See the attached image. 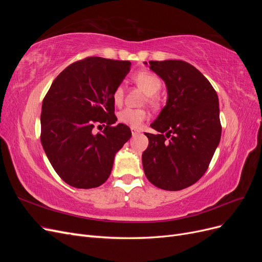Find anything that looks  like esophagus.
Here are the masks:
<instances>
[{
  "label": "esophagus",
  "mask_w": 262,
  "mask_h": 262,
  "mask_svg": "<svg viewBox=\"0 0 262 262\" xmlns=\"http://www.w3.org/2000/svg\"><path fill=\"white\" fill-rule=\"evenodd\" d=\"M131 133H132V137H136L138 136V134L140 133V131L138 129H134V128H131Z\"/></svg>",
  "instance_id": "obj_1"
}]
</instances>
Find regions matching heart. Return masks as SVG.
Listing matches in <instances>:
<instances>
[{"label": "heart", "instance_id": "obj_1", "mask_svg": "<svg viewBox=\"0 0 262 262\" xmlns=\"http://www.w3.org/2000/svg\"><path fill=\"white\" fill-rule=\"evenodd\" d=\"M133 81L138 86H140L143 92L148 96V100L154 102V95L160 92L162 87V81L156 74L148 72V71H140V72L133 75ZM113 98L116 105H120L123 99V87L118 86L113 94ZM119 121L128 124L132 128H139L147 118L146 112L142 109L125 108L119 113Z\"/></svg>", "mask_w": 262, "mask_h": 262}]
</instances>
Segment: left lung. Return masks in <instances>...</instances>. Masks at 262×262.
<instances>
[{"mask_svg": "<svg viewBox=\"0 0 262 262\" xmlns=\"http://www.w3.org/2000/svg\"><path fill=\"white\" fill-rule=\"evenodd\" d=\"M148 64L165 82L167 102L150 123L160 134L145 133L148 146L142 163L154 186L177 191L204 175L220 143L219 97L200 71L185 61H148Z\"/></svg>", "mask_w": 262, "mask_h": 262, "instance_id": "8db88e82", "label": "left lung"}]
</instances>
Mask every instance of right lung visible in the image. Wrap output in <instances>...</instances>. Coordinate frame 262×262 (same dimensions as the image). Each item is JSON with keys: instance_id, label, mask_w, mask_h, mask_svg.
<instances>
[{"instance_id": "obj_1", "label": "right lung", "mask_w": 262, "mask_h": 262, "mask_svg": "<svg viewBox=\"0 0 262 262\" xmlns=\"http://www.w3.org/2000/svg\"><path fill=\"white\" fill-rule=\"evenodd\" d=\"M130 67V61L100 57L74 62L55 77L43 98L41 144L53 169L68 185L91 189L104 184L116 153L131 138L128 125H114L113 98ZM95 125L105 129L96 134Z\"/></svg>"}]
</instances>
